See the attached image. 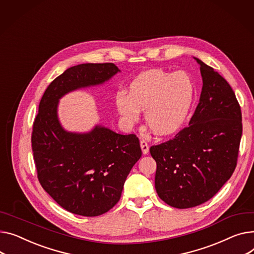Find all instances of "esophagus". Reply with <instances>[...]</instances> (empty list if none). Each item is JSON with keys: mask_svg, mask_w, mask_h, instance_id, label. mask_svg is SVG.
I'll return each instance as SVG.
<instances>
[{"mask_svg": "<svg viewBox=\"0 0 254 254\" xmlns=\"http://www.w3.org/2000/svg\"><path fill=\"white\" fill-rule=\"evenodd\" d=\"M140 145H141V149H142L143 154H148V152H149V145H148V143L145 140H141L140 141Z\"/></svg>", "mask_w": 254, "mask_h": 254, "instance_id": "obj_1", "label": "esophagus"}]
</instances>
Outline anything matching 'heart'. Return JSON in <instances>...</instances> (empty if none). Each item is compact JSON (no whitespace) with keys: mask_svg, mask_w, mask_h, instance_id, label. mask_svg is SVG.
Wrapping results in <instances>:
<instances>
[{"mask_svg":"<svg viewBox=\"0 0 254 254\" xmlns=\"http://www.w3.org/2000/svg\"><path fill=\"white\" fill-rule=\"evenodd\" d=\"M195 92V84L186 72L152 69L134 78L129 84V92L118 91L114 101L126 126L133 125L141 110H145V122L150 129L159 134H170L187 121Z\"/></svg>","mask_w":254,"mask_h":254,"instance_id":"1","label":"heart"}]
</instances>
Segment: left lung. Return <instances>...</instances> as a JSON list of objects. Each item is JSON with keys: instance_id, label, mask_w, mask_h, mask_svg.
<instances>
[{"instance_id": "1", "label": "left lung", "mask_w": 254, "mask_h": 254, "mask_svg": "<svg viewBox=\"0 0 254 254\" xmlns=\"http://www.w3.org/2000/svg\"><path fill=\"white\" fill-rule=\"evenodd\" d=\"M201 95L189 126L150 148L155 189L166 204L190 208L212 198L233 175L242 136L241 108L228 81L200 59Z\"/></svg>"}]
</instances>
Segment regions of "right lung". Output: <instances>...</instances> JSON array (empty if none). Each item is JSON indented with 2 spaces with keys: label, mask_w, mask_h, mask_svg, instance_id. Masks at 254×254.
<instances>
[{
  "label": "right lung",
  "mask_w": 254,
  "mask_h": 254,
  "mask_svg": "<svg viewBox=\"0 0 254 254\" xmlns=\"http://www.w3.org/2000/svg\"><path fill=\"white\" fill-rule=\"evenodd\" d=\"M121 72L113 63H86L66 69L45 91L33 123L31 146L44 190L67 211L98 216L121 199L132 166L142 156L139 139L96 125L84 132L63 127L59 101L68 93L102 86Z\"/></svg>",
  "instance_id": "add662e5"
}]
</instances>
